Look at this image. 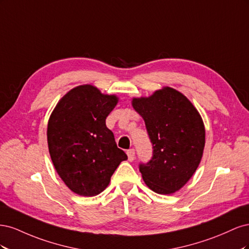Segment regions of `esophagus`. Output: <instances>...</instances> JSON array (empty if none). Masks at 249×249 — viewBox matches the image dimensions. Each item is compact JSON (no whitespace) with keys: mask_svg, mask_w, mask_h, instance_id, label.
<instances>
[{"mask_svg":"<svg viewBox=\"0 0 249 249\" xmlns=\"http://www.w3.org/2000/svg\"><path fill=\"white\" fill-rule=\"evenodd\" d=\"M126 155H127V159H129V161H133L135 159V149L132 148V149H129L126 152Z\"/></svg>","mask_w":249,"mask_h":249,"instance_id":"34e87169","label":"esophagus"}]
</instances>
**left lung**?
<instances>
[{"mask_svg": "<svg viewBox=\"0 0 249 249\" xmlns=\"http://www.w3.org/2000/svg\"><path fill=\"white\" fill-rule=\"evenodd\" d=\"M133 108L144 119L153 157L139 164L146 186L159 194L179 190L194 175L206 142L202 119L178 90L164 87L148 97H134Z\"/></svg>", "mask_w": 249, "mask_h": 249, "instance_id": "obj_1", "label": "left lung"}]
</instances>
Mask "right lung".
Segmentation results:
<instances>
[{"label":"right lung","instance_id":"add662e5","mask_svg":"<svg viewBox=\"0 0 249 249\" xmlns=\"http://www.w3.org/2000/svg\"><path fill=\"white\" fill-rule=\"evenodd\" d=\"M118 102L92 85L67 92L49 119L48 145L54 167L70 189L81 196H95L106 189L122 161L106 118Z\"/></svg>","mask_w":249,"mask_h":249}]
</instances>
